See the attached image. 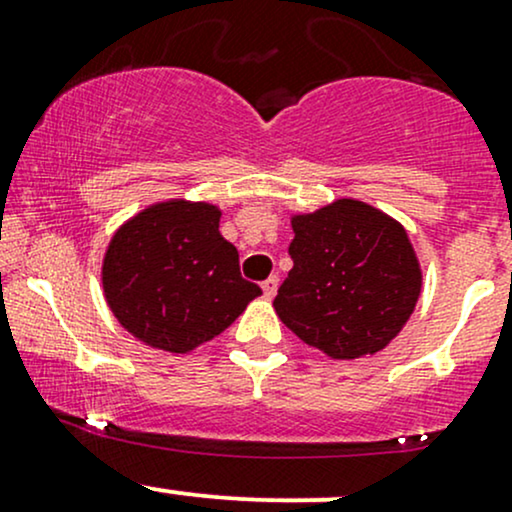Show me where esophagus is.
Segmentation results:
<instances>
[{
	"label": "esophagus",
	"mask_w": 512,
	"mask_h": 512,
	"mask_svg": "<svg viewBox=\"0 0 512 512\" xmlns=\"http://www.w3.org/2000/svg\"><path fill=\"white\" fill-rule=\"evenodd\" d=\"M276 289H279V279H276V276H269L267 281H262L264 298H269V301H272V298L276 296Z\"/></svg>",
	"instance_id": "34e87169"
}]
</instances>
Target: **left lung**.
I'll return each mask as SVG.
<instances>
[{
    "mask_svg": "<svg viewBox=\"0 0 512 512\" xmlns=\"http://www.w3.org/2000/svg\"><path fill=\"white\" fill-rule=\"evenodd\" d=\"M293 269L274 310L334 361L383 351L414 313L424 272L407 228L361 199L291 214Z\"/></svg>",
    "mask_w": 512,
    "mask_h": 512,
    "instance_id": "8db88e82",
    "label": "left lung"
}]
</instances>
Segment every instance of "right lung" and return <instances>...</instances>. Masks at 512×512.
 Returning <instances> with one entry per match:
<instances>
[{"instance_id":"add662e5","label":"right lung","mask_w":512,"mask_h":512,"mask_svg":"<svg viewBox=\"0 0 512 512\" xmlns=\"http://www.w3.org/2000/svg\"><path fill=\"white\" fill-rule=\"evenodd\" d=\"M219 221L216 204L166 199L113 233L101 264L103 296L134 339L185 356L262 296L240 276L238 250Z\"/></svg>"}]
</instances>
